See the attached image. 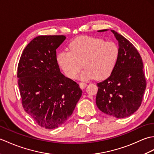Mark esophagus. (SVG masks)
<instances>
[{
    "label": "esophagus",
    "mask_w": 154,
    "mask_h": 154,
    "mask_svg": "<svg viewBox=\"0 0 154 154\" xmlns=\"http://www.w3.org/2000/svg\"><path fill=\"white\" fill-rule=\"evenodd\" d=\"M87 85L85 83H83V82L79 83V86H80V88L81 89H84L85 88L87 87Z\"/></svg>",
    "instance_id": "obj_1"
}]
</instances>
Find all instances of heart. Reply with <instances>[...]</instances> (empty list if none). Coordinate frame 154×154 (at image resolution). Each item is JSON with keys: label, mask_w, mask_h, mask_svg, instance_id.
<instances>
[{"label": "heart", "mask_w": 154, "mask_h": 154, "mask_svg": "<svg viewBox=\"0 0 154 154\" xmlns=\"http://www.w3.org/2000/svg\"><path fill=\"white\" fill-rule=\"evenodd\" d=\"M69 48L70 51L59 53L57 61L65 74L71 79L76 76L83 63L85 69L79 75V79H104L112 74L119 60L116 44L101 38L81 36L72 41Z\"/></svg>", "instance_id": "obj_1"}]
</instances>
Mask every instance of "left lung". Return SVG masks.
<instances>
[{
    "label": "left lung",
    "instance_id": "left-lung-1",
    "mask_svg": "<svg viewBox=\"0 0 154 154\" xmlns=\"http://www.w3.org/2000/svg\"><path fill=\"white\" fill-rule=\"evenodd\" d=\"M110 31L119 42V57L110 77L97 83L96 104L104 114L122 119L132 115L139 109L146 81L142 57L136 48L122 35L113 30Z\"/></svg>",
    "mask_w": 154,
    "mask_h": 154
}]
</instances>
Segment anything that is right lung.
<instances>
[{
	"label": "right lung",
	"instance_id": "1",
	"mask_svg": "<svg viewBox=\"0 0 154 154\" xmlns=\"http://www.w3.org/2000/svg\"><path fill=\"white\" fill-rule=\"evenodd\" d=\"M65 35L34 38L20 59L17 77L26 112L39 126L54 129L66 122L82 95L79 85L62 74L56 50Z\"/></svg>",
	"mask_w": 154,
	"mask_h": 154
}]
</instances>
